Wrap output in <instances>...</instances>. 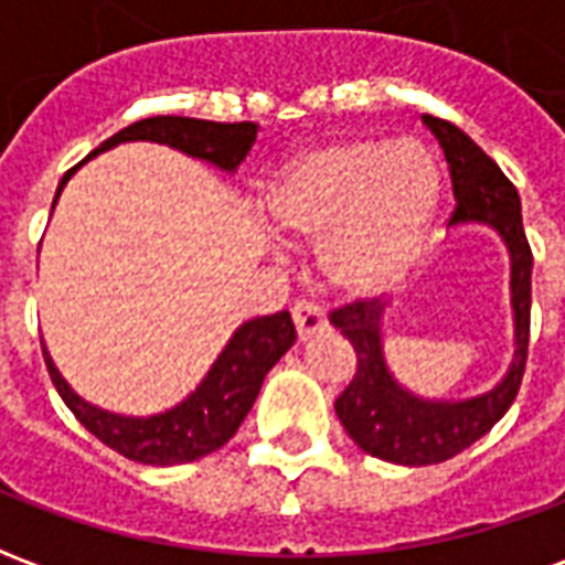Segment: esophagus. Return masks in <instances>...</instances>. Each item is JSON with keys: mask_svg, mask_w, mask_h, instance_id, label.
Listing matches in <instances>:
<instances>
[{"mask_svg": "<svg viewBox=\"0 0 565 565\" xmlns=\"http://www.w3.org/2000/svg\"><path fill=\"white\" fill-rule=\"evenodd\" d=\"M290 315H294L296 332H299V339L306 342L311 335H318V332L327 330V315H323V308L315 306V302H306V299H299L294 308H290Z\"/></svg>", "mask_w": 565, "mask_h": 565, "instance_id": "34e87169", "label": "esophagus"}]
</instances>
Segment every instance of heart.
Wrapping results in <instances>:
<instances>
[{
  "label": "heart",
  "instance_id": "obj_1",
  "mask_svg": "<svg viewBox=\"0 0 565 565\" xmlns=\"http://www.w3.org/2000/svg\"><path fill=\"white\" fill-rule=\"evenodd\" d=\"M438 205L433 157L415 141L339 139L296 153L263 209L290 238H320L332 287L379 294L403 275Z\"/></svg>",
  "mask_w": 565,
  "mask_h": 565
}]
</instances>
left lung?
Returning <instances> with one entry per match:
<instances>
[{"mask_svg": "<svg viewBox=\"0 0 565 565\" xmlns=\"http://www.w3.org/2000/svg\"><path fill=\"white\" fill-rule=\"evenodd\" d=\"M450 169V184L457 209L454 223H487L493 226L511 254V308H514V360L509 375L493 391L472 399H420L399 387L381 351V311L375 299H356L335 308L332 327L342 330L356 351V372L342 396L335 399V415L360 448L379 460L399 466H433L457 457L460 450L487 436L505 415L521 391L526 348H530V306H533V250L521 221V196L460 127L441 117L424 115Z\"/></svg>", "mask_w": 565, "mask_h": 565, "instance_id": "1", "label": "left lung"}]
</instances>
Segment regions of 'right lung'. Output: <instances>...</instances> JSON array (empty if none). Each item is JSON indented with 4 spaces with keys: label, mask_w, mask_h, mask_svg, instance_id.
<instances>
[{
    "label": "right lung",
    "mask_w": 565,
    "mask_h": 565,
    "mask_svg": "<svg viewBox=\"0 0 565 565\" xmlns=\"http://www.w3.org/2000/svg\"><path fill=\"white\" fill-rule=\"evenodd\" d=\"M120 141H157V145L184 150L196 160L211 162L223 172H235L238 162L245 160L247 150L257 141V124H250V120L214 124V120L172 115L145 117V120H136L132 127L120 129L117 136L103 141L90 157L115 148ZM75 169L63 174V181L56 186V196L63 193V186ZM294 342L296 327L290 320V311L247 320L235 330L230 344L214 360V366L209 369V375L202 379L196 391L190 393L184 403L150 417L111 415V412L84 403L56 372L47 351H44V363H47L56 393L68 405V412L78 417L103 445L124 454L127 460L145 462V466H178V462H193L211 450L223 448L235 436V429L242 426L250 405L257 399L266 372L290 351Z\"/></svg>",
    "instance_id": "add662e5"
}]
</instances>
